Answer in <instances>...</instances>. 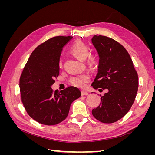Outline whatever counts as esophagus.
Instances as JSON below:
<instances>
[{
	"label": "esophagus",
	"instance_id": "obj_1",
	"mask_svg": "<svg viewBox=\"0 0 155 155\" xmlns=\"http://www.w3.org/2000/svg\"><path fill=\"white\" fill-rule=\"evenodd\" d=\"M81 95L82 96H87L88 95V92L87 91H81Z\"/></svg>",
	"mask_w": 155,
	"mask_h": 155
}]
</instances>
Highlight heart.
I'll list each match as a JSON object with an SVG mask.
<instances>
[{
	"mask_svg": "<svg viewBox=\"0 0 155 155\" xmlns=\"http://www.w3.org/2000/svg\"><path fill=\"white\" fill-rule=\"evenodd\" d=\"M70 52H71L74 56L81 61L85 60L89 55V48L88 46L83 43L82 41H78L73 44L71 48H70ZM96 62V59L94 56H90L88 59V64L91 66L95 64ZM62 61L60 60L59 62V67H62ZM90 79V76L88 73H83L82 74L78 75V76L72 77L70 79V83L72 85L79 87L83 88L85 86V84Z\"/></svg>",
	"mask_w": 155,
	"mask_h": 155,
	"instance_id": "heart-1",
	"label": "heart"
}]
</instances>
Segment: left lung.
<instances>
[{
  "label": "left lung",
  "mask_w": 155,
  "mask_h": 155,
  "mask_svg": "<svg viewBox=\"0 0 155 155\" xmlns=\"http://www.w3.org/2000/svg\"><path fill=\"white\" fill-rule=\"evenodd\" d=\"M91 41L99 57L92 86L108 89L92 113L101 122L114 123L123 118L133 104L138 88V74L127 51L118 42L97 35Z\"/></svg>",
  "instance_id": "left-lung-1"
}]
</instances>
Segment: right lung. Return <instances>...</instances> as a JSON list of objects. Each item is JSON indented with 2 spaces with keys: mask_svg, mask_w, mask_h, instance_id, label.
Wrapping results in <instances>:
<instances>
[{
  "mask_svg": "<svg viewBox=\"0 0 155 155\" xmlns=\"http://www.w3.org/2000/svg\"><path fill=\"white\" fill-rule=\"evenodd\" d=\"M71 36L52 37L33 51L19 81L21 99L31 118L46 125H56L67 118L72 103L81 96L75 87L54 91V78L59 74V62L63 46Z\"/></svg>",
  "mask_w": 155,
  "mask_h": 155,
  "instance_id": "right-lung-1",
  "label": "right lung"
}]
</instances>
